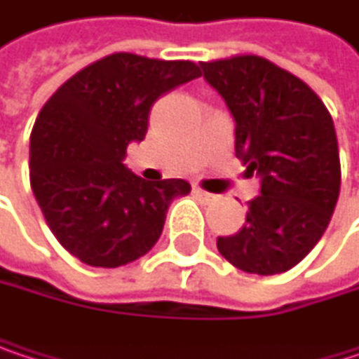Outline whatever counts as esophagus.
<instances>
[{
	"label": "esophagus",
	"instance_id": "34e87169",
	"mask_svg": "<svg viewBox=\"0 0 359 359\" xmlns=\"http://www.w3.org/2000/svg\"><path fill=\"white\" fill-rule=\"evenodd\" d=\"M194 194H196V196H201V198H205V201H211V198H213V194L205 192V190H203V188H198V186H194Z\"/></svg>",
	"mask_w": 359,
	"mask_h": 359
}]
</instances>
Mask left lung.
Returning <instances> with one entry per match:
<instances>
[{
	"label": "left lung",
	"instance_id": "left-lung-1",
	"mask_svg": "<svg viewBox=\"0 0 359 359\" xmlns=\"http://www.w3.org/2000/svg\"><path fill=\"white\" fill-rule=\"evenodd\" d=\"M236 121V156L262 177L247 224L219 236L234 268L271 276L294 268L330 224L341 163L334 123L318 93L262 56L201 62Z\"/></svg>",
	"mask_w": 359,
	"mask_h": 359
}]
</instances>
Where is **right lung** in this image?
Listing matches in <instances>:
<instances>
[{
    "label": "right lung",
    "mask_w": 359,
    "mask_h": 359,
    "mask_svg": "<svg viewBox=\"0 0 359 359\" xmlns=\"http://www.w3.org/2000/svg\"><path fill=\"white\" fill-rule=\"evenodd\" d=\"M201 77L190 60L110 54L81 69L43 104L31 131V188L58 243L93 268H118L158 241L186 180L150 184L125 165L152 104Z\"/></svg>",
    "instance_id": "add662e5"
}]
</instances>
